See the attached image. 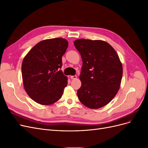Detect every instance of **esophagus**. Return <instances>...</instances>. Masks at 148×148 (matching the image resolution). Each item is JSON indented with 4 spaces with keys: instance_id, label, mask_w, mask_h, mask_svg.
<instances>
[{
    "instance_id": "obj_1",
    "label": "esophagus",
    "mask_w": 148,
    "mask_h": 148,
    "mask_svg": "<svg viewBox=\"0 0 148 148\" xmlns=\"http://www.w3.org/2000/svg\"><path fill=\"white\" fill-rule=\"evenodd\" d=\"M70 78L74 79H77V76L74 75V76H70Z\"/></svg>"
}]
</instances>
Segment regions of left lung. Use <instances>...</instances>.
<instances>
[{
  "mask_svg": "<svg viewBox=\"0 0 148 148\" xmlns=\"http://www.w3.org/2000/svg\"><path fill=\"white\" fill-rule=\"evenodd\" d=\"M74 45L83 61L78 99L88 108H101L109 104L119 90L122 64L114 49L106 41L79 39Z\"/></svg>",
  "mask_w": 148,
  "mask_h": 148,
  "instance_id": "1",
  "label": "left lung"
}]
</instances>
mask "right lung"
<instances>
[{
    "label": "right lung",
    "mask_w": 148,
    "mask_h": 148,
    "mask_svg": "<svg viewBox=\"0 0 148 148\" xmlns=\"http://www.w3.org/2000/svg\"><path fill=\"white\" fill-rule=\"evenodd\" d=\"M69 42L64 38L40 41L24 57L21 65L24 88L28 95L41 105L59 101L68 81L60 69Z\"/></svg>",
    "instance_id": "right-lung-1"
}]
</instances>
